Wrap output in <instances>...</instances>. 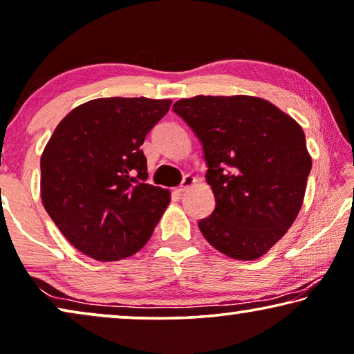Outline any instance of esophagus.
<instances>
[{
	"instance_id": "1",
	"label": "esophagus",
	"mask_w": 354,
	"mask_h": 354,
	"mask_svg": "<svg viewBox=\"0 0 354 354\" xmlns=\"http://www.w3.org/2000/svg\"><path fill=\"white\" fill-rule=\"evenodd\" d=\"M194 184H195V178H194L192 175H184L183 181H181V186H179L178 191H179V192H184V191H186V189L192 187Z\"/></svg>"
}]
</instances>
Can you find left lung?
Instances as JSON below:
<instances>
[{
  "label": "left lung",
  "mask_w": 354,
  "mask_h": 354,
  "mask_svg": "<svg viewBox=\"0 0 354 354\" xmlns=\"http://www.w3.org/2000/svg\"><path fill=\"white\" fill-rule=\"evenodd\" d=\"M173 111L203 146L216 207L198 229L219 252L239 261L266 254L302 207L312 157L291 115L263 98H183Z\"/></svg>",
  "instance_id": "obj_1"
}]
</instances>
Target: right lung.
<instances>
[{
    "instance_id": "1",
    "label": "right lung",
    "mask_w": 354,
    "mask_h": 354,
    "mask_svg": "<svg viewBox=\"0 0 354 354\" xmlns=\"http://www.w3.org/2000/svg\"><path fill=\"white\" fill-rule=\"evenodd\" d=\"M171 100L97 98L71 111L41 156L42 205L66 240L95 261L143 248L170 203L147 184L146 135Z\"/></svg>"
}]
</instances>
